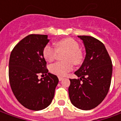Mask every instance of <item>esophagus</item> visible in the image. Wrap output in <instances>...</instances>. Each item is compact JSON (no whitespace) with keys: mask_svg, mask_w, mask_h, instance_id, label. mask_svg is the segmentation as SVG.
Masks as SVG:
<instances>
[{"mask_svg":"<svg viewBox=\"0 0 121 121\" xmlns=\"http://www.w3.org/2000/svg\"><path fill=\"white\" fill-rule=\"evenodd\" d=\"M63 79V77H58V80L59 81H62Z\"/></svg>","mask_w":121,"mask_h":121,"instance_id":"34e87169","label":"esophagus"}]
</instances>
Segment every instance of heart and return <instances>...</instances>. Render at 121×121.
I'll return each mask as SVG.
<instances>
[{"label":"heart","instance_id":"1","mask_svg":"<svg viewBox=\"0 0 121 121\" xmlns=\"http://www.w3.org/2000/svg\"><path fill=\"white\" fill-rule=\"evenodd\" d=\"M58 51L65 50L67 53L65 56L64 62H57L50 66V71L54 75L63 77L73 69V65H79L82 62L83 54L79 50V44L72 38H67L57 41L55 43ZM50 45H46L43 49V56L48 62H52L56 56L57 51Z\"/></svg>","mask_w":121,"mask_h":121}]
</instances>
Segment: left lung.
<instances>
[{
    "label": "left lung",
    "mask_w": 121,
    "mask_h": 121,
    "mask_svg": "<svg viewBox=\"0 0 121 121\" xmlns=\"http://www.w3.org/2000/svg\"><path fill=\"white\" fill-rule=\"evenodd\" d=\"M86 49V57L75 72L79 79H69V98L73 106L93 109L104 100L109 90L112 73V60L105 46L91 36L78 35Z\"/></svg>",
    "instance_id": "1"
}]
</instances>
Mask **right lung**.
Instances as JSON below:
<instances>
[{
    "mask_svg": "<svg viewBox=\"0 0 121 121\" xmlns=\"http://www.w3.org/2000/svg\"><path fill=\"white\" fill-rule=\"evenodd\" d=\"M50 41L47 35L31 34L12 50L9 64L11 90L17 100L26 108L41 110L51 104L58 79L48 73L43 49ZM45 74V78L38 75Z\"/></svg>",
    "mask_w": 121,
    "mask_h": 121,
    "instance_id": "1",
    "label": "right lung"
}]
</instances>
